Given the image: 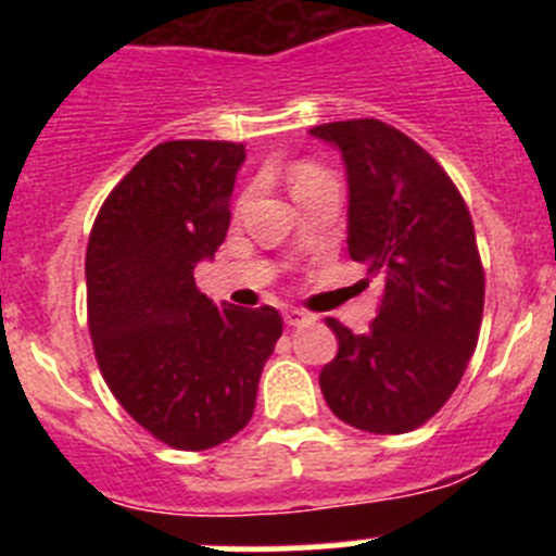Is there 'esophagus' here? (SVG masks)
<instances>
[{"label": "esophagus", "instance_id": "esophagus-1", "mask_svg": "<svg viewBox=\"0 0 556 556\" xmlns=\"http://www.w3.org/2000/svg\"><path fill=\"white\" fill-rule=\"evenodd\" d=\"M282 317H285V323L288 325H304V323H309V314H306L304 309H295V306H288V309L282 312Z\"/></svg>", "mask_w": 556, "mask_h": 556}]
</instances>
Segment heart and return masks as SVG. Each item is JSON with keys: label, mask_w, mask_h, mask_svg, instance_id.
<instances>
[{"label": "heart", "mask_w": 556, "mask_h": 556, "mask_svg": "<svg viewBox=\"0 0 556 556\" xmlns=\"http://www.w3.org/2000/svg\"><path fill=\"white\" fill-rule=\"evenodd\" d=\"M288 179H290V188H293V193H304V190L314 188V185L319 182H330V174L323 169V166L312 164V161H301V164H295L293 169L288 172Z\"/></svg>", "instance_id": "heart-1"}]
</instances>
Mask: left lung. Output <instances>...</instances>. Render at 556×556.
<instances>
[{"mask_svg": "<svg viewBox=\"0 0 556 556\" xmlns=\"http://www.w3.org/2000/svg\"><path fill=\"white\" fill-rule=\"evenodd\" d=\"M312 134L346 164L350 257L384 282L366 333L325 319L339 352L319 390L352 428L408 433L450 401L479 341L484 266L473 220L444 166L390 123L357 117Z\"/></svg>", "mask_w": 556, "mask_h": 556, "instance_id": "obj_1", "label": "left lung"}]
</instances>
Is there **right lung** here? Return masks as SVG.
I'll use <instances>...</instances> for the list:
<instances>
[{
  "instance_id": "obj_1",
  "label": "right lung",
  "mask_w": 556,
  "mask_h": 556,
  "mask_svg": "<svg viewBox=\"0 0 556 556\" xmlns=\"http://www.w3.org/2000/svg\"><path fill=\"white\" fill-rule=\"evenodd\" d=\"M244 144L161 142L110 190L86 250L88 330L106 387L153 439L212 450L250 422L274 306L212 304L193 268L223 244Z\"/></svg>"
}]
</instances>
